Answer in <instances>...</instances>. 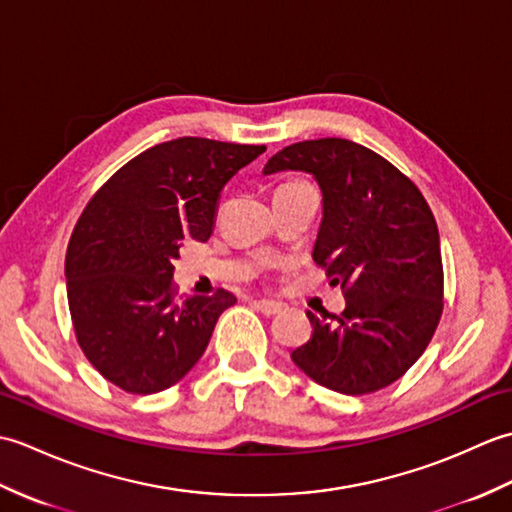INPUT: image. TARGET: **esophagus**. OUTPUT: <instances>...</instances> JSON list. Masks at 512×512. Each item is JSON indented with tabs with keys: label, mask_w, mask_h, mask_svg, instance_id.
I'll return each instance as SVG.
<instances>
[{
	"label": "esophagus",
	"mask_w": 512,
	"mask_h": 512,
	"mask_svg": "<svg viewBox=\"0 0 512 512\" xmlns=\"http://www.w3.org/2000/svg\"><path fill=\"white\" fill-rule=\"evenodd\" d=\"M250 303H253V308H255L257 312H262L264 317H275V314L281 312V303H275V301L255 299V301H250Z\"/></svg>",
	"instance_id": "esophagus-1"
}]
</instances>
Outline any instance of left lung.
<instances>
[{
	"instance_id": "8db88e82",
	"label": "left lung",
	"mask_w": 512,
	"mask_h": 512,
	"mask_svg": "<svg viewBox=\"0 0 512 512\" xmlns=\"http://www.w3.org/2000/svg\"><path fill=\"white\" fill-rule=\"evenodd\" d=\"M306 171L323 195L314 262L345 290V310L314 317L292 361L314 383L347 396L394 383L427 350L442 314L438 224L416 184L352 140L284 147L264 167Z\"/></svg>"
}]
</instances>
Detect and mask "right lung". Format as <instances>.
<instances>
[{
	"label": "right lung",
	"instance_id": "add662e5",
	"mask_svg": "<svg viewBox=\"0 0 512 512\" xmlns=\"http://www.w3.org/2000/svg\"><path fill=\"white\" fill-rule=\"evenodd\" d=\"M264 151L169 140L129 160L85 206L65 255L68 306L83 354L116 387L156 394L200 361L237 299L224 288L176 297L173 262L187 239L211 237L224 184Z\"/></svg>",
	"mask_w": 512,
	"mask_h": 512
}]
</instances>
